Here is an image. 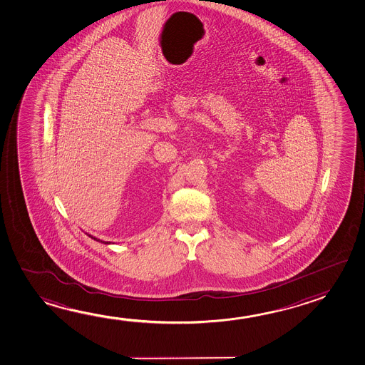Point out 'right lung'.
<instances>
[{
  "instance_id": "add662e5",
  "label": "right lung",
  "mask_w": 365,
  "mask_h": 365,
  "mask_svg": "<svg viewBox=\"0 0 365 365\" xmlns=\"http://www.w3.org/2000/svg\"><path fill=\"white\" fill-rule=\"evenodd\" d=\"M87 234V232H86ZM89 237H92L93 240L99 241V242H102V244H106V245H110V244H113L111 241H103L98 239V237H96V236L91 235V234H87Z\"/></svg>"
}]
</instances>
